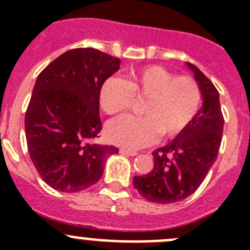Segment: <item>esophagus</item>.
I'll return each mask as SVG.
<instances>
[{"label": "esophagus", "mask_w": 250, "mask_h": 250, "mask_svg": "<svg viewBox=\"0 0 250 250\" xmlns=\"http://www.w3.org/2000/svg\"><path fill=\"white\" fill-rule=\"evenodd\" d=\"M120 152L123 153V155H127V156H137L138 152L137 151H132V150H128V148H120Z\"/></svg>", "instance_id": "34e87169"}]
</instances>
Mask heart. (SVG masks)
<instances>
[{
    "instance_id": "1",
    "label": "heart",
    "mask_w": 250,
    "mask_h": 250,
    "mask_svg": "<svg viewBox=\"0 0 250 250\" xmlns=\"http://www.w3.org/2000/svg\"><path fill=\"white\" fill-rule=\"evenodd\" d=\"M136 98L146 99L145 116H123L107 125V138L127 148H141L158 139L173 138L183 132L201 107V89L193 78L175 76L158 65L141 67L127 80L110 77L100 88L99 102L107 115L129 110Z\"/></svg>"
}]
</instances>
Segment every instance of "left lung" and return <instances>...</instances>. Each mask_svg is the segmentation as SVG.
<instances>
[{
  "mask_svg": "<svg viewBox=\"0 0 250 250\" xmlns=\"http://www.w3.org/2000/svg\"><path fill=\"white\" fill-rule=\"evenodd\" d=\"M186 64L195 74L203 105L174 140L153 151V169L133 179L138 192L153 203H175L192 195L216 161L220 148L224 117L219 92L197 66Z\"/></svg>",
  "mask_w": 250,
  "mask_h": 250,
  "instance_id": "left-lung-1",
  "label": "left lung"
}]
</instances>
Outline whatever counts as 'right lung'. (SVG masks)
Segmentation results:
<instances>
[{
    "label": "right lung",
    "instance_id": "1",
    "mask_svg": "<svg viewBox=\"0 0 250 250\" xmlns=\"http://www.w3.org/2000/svg\"><path fill=\"white\" fill-rule=\"evenodd\" d=\"M118 58L94 48L65 52L39 75L25 113L27 150L42 180L78 192L100 180L115 146L93 143L102 130L103 83L120 69Z\"/></svg>",
    "mask_w": 250,
    "mask_h": 250
}]
</instances>
